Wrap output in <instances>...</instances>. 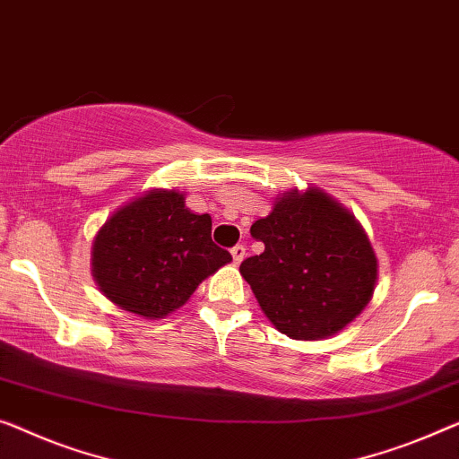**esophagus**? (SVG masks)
I'll return each mask as SVG.
<instances>
[{"label": "esophagus", "instance_id": "34e87169", "mask_svg": "<svg viewBox=\"0 0 459 459\" xmlns=\"http://www.w3.org/2000/svg\"><path fill=\"white\" fill-rule=\"evenodd\" d=\"M230 255L235 259V264H241L245 255H247V249H245V245H235V247L230 249Z\"/></svg>", "mask_w": 459, "mask_h": 459}]
</instances>
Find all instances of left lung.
<instances>
[{"label": "left lung", "mask_w": 459, "mask_h": 459, "mask_svg": "<svg viewBox=\"0 0 459 459\" xmlns=\"http://www.w3.org/2000/svg\"><path fill=\"white\" fill-rule=\"evenodd\" d=\"M264 243L241 264L259 307L292 340H321L352 324L377 286L379 264L365 229L319 187L290 189L251 224Z\"/></svg>", "instance_id": "8db88e82"}]
</instances>
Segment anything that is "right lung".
Returning a JSON list of instances; mask_svg holds the SVG:
<instances>
[{"label": "right lung", "mask_w": 459, "mask_h": 459, "mask_svg": "<svg viewBox=\"0 0 459 459\" xmlns=\"http://www.w3.org/2000/svg\"><path fill=\"white\" fill-rule=\"evenodd\" d=\"M230 253L212 243L210 214H195L177 189H150L107 218L92 241L99 290L123 311L162 319L179 309Z\"/></svg>", "instance_id": "right-lung-1"}]
</instances>
